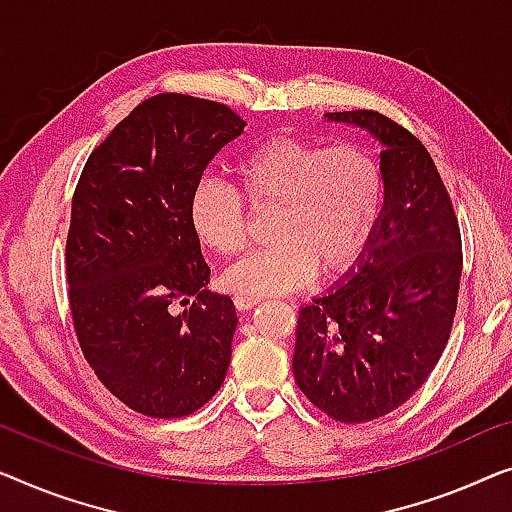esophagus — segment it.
<instances>
[{
    "instance_id": "obj_1",
    "label": "esophagus",
    "mask_w": 512,
    "mask_h": 512,
    "mask_svg": "<svg viewBox=\"0 0 512 512\" xmlns=\"http://www.w3.org/2000/svg\"><path fill=\"white\" fill-rule=\"evenodd\" d=\"M259 301H262V297H255V294H234V306L239 308V311H250V308L257 306Z\"/></svg>"
}]
</instances>
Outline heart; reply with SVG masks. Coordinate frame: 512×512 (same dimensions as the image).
Listing matches in <instances>:
<instances>
[{
  "instance_id": "b5f03b06",
  "label": "heart",
  "mask_w": 512,
  "mask_h": 512,
  "mask_svg": "<svg viewBox=\"0 0 512 512\" xmlns=\"http://www.w3.org/2000/svg\"><path fill=\"white\" fill-rule=\"evenodd\" d=\"M236 187L204 178L190 197V227L201 246L236 257L250 241L248 204L271 206L264 248L225 273L229 290L285 292L313 273L348 271L376 232L385 201L378 157L355 143L327 146L299 136H276L239 157Z\"/></svg>"
}]
</instances>
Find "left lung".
<instances>
[{"label":"left lung","instance_id":"8db88e82","mask_svg":"<svg viewBox=\"0 0 512 512\" xmlns=\"http://www.w3.org/2000/svg\"><path fill=\"white\" fill-rule=\"evenodd\" d=\"M385 143V206L357 269L299 311L292 371L345 424L378 420L427 383L448 345L462 276L452 199L422 141L369 109L329 113Z\"/></svg>","mask_w":512,"mask_h":512}]
</instances>
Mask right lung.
Here are the masks:
<instances>
[{"instance_id":"right-lung-1","label":"right lung","mask_w":512,"mask_h":512,"mask_svg":"<svg viewBox=\"0 0 512 512\" xmlns=\"http://www.w3.org/2000/svg\"><path fill=\"white\" fill-rule=\"evenodd\" d=\"M243 125L225 104L162 92L111 129L78 178L64 255L71 320L99 383L141 415H192L225 380L236 313L206 290L190 197Z\"/></svg>"}]
</instances>
